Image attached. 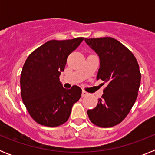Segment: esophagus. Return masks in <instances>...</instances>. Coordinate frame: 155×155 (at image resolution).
Masks as SVG:
<instances>
[{"label": "esophagus", "mask_w": 155, "mask_h": 155, "mask_svg": "<svg viewBox=\"0 0 155 155\" xmlns=\"http://www.w3.org/2000/svg\"><path fill=\"white\" fill-rule=\"evenodd\" d=\"M87 94H88V93H87V91H82V93H81V96H82V97H85V96H87Z\"/></svg>", "instance_id": "1"}]
</instances>
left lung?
<instances>
[{
	"mask_svg": "<svg viewBox=\"0 0 155 155\" xmlns=\"http://www.w3.org/2000/svg\"><path fill=\"white\" fill-rule=\"evenodd\" d=\"M84 40L99 56L97 79L106 84L97 106L87 113L97 127H114L126 118L136 102L141 78L139 65L132 52L113 38Z\"/></svg>",
	"mask_w": 155,
	"mask_h": 155,
	"instance_id": "1",
	"label": "left lung"
}]
</instances>
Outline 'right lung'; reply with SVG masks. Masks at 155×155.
Segmentation results:
<instances>
[{
  "mask_svg": "<svg viewBox=\"0 0 155 155\" xmlns=\"http://www.w3.org/2000/svg\"><path fill=\"white\" fill-rule=\"evenodd\" d=\"M84 40L83 37L68 40H50L34 50L26 59L21 74V98L36 123L55 127L68 121L81 89H66L59 77L68 56Z\"/></svg>",
  "mask_w": 155,
  "mask_h": 155,
  "instance_id": "add662e5",
  "label": "right lung"
}]
</instances>
